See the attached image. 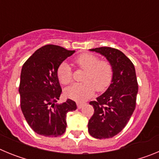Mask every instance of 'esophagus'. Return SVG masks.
<instances>
[{"label": "esophagus", "mask_w": 159, "mask_h": 159, "mask_svg": "<svg viewBox=\"0 0 159 159\" xmlns=\"http://www.w3.org/2000/svg\"><path fill=\"white\" fill-rule=\"evenodd\" d=\"M84 103H82V102H77V107L79 108V109H80V108H82V107L84 106Z\"/></svg>", "instance_id": "34e87169"}]
</instances>
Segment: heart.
Returning <instances> with one entry per match:
<instances>
[{"label": "heart", "mask_w": 159, "mask_h": 159, "mask_svg": "<svg viewBox=\"0 0 159 159\" xmlns=\"http://www.w3.org/2000/svg\"><path fill=\"white\" fill-rule=\"evenodd\" d=\"M75 67L84 70L81 84H72L64 90V95L73 100L83 102L91 98L97 92L106 91L113 80L114 70L108 60H101L97 56L83 53L73 61ZM57 78L62 84L67 85L72 81V74L69 65L65 62L60 64Z\"/></svg>", "instance_id": "b5f03b06"}]
</instances>
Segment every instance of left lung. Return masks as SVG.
Instances as JSON below:
<instances>
[{
    "label": "left lung",
    "instance_id": "obj_1",
    "mask_svg": "<svg viewBox=\"0 0 159 159\" xmlns=\"http://www.w3.org/2000/svg\"><path fill=\"white\" fill-rule=\"evenodd\" d=\"M90 50L106 57L114 75L106 92L89 102L94 114L88 122V131L95 139H110L126 127L135 109L139 90L135 69L130 59L118 49L101 47Z\"/></svg>",
    "mask_w": 159,
    "mask_h": 159
}]
</instances>
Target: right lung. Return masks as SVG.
<instances>
[{
  "mask_svg": "<svg viewBox=\"0 0 159 159\" xmlns=\"http://www.w3.org/2000/svg\"><path fill=\"white\" fill-rule=\"evenodd\" d=\"M74 52L48 44L37 49L22 67L19 86L20 108L28 124L36 134L45 137L62 135L67 127V113L76 110L75 102L69 99L56 104L62 92L57 69Z\"/></svg>",
  "mask_w": 159,
  "mask_h": 159,
  "instance_id": "add662e5",
  "label": "right lung"
}]
</instances>
